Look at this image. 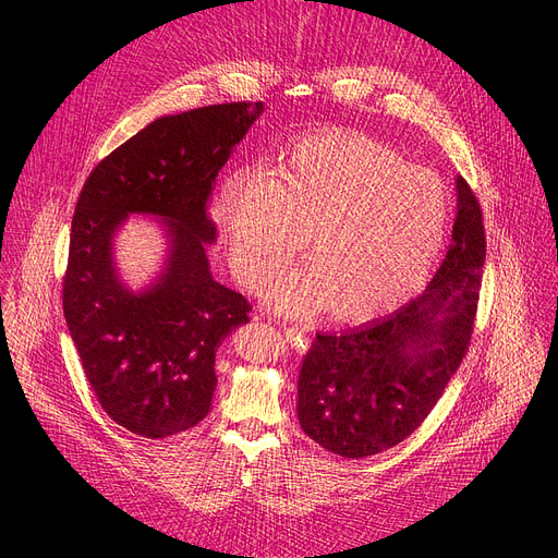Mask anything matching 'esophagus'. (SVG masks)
<instances>
[{
    "instance_id": "obj_1",
    "label": "esophagus",
    "mask_w": 558,
    "mask_h": 558,
    "mask_svg": "<svg viewBox=\"0 0 558 558\" xmlns=\"http://www.w3.org/2000/svg\"><path fill=\"white\" fill-rule=\"evenodd\" d=\"M284 337H287L289 343H294L301 350V353H305L307 345H310L307 335H303L299 328H284Z\"/></svg>"
}]
</instances>
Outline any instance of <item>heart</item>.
<instances>
[{
    "label": "heart",
    "instance_id": "obj_1",
    "mask_svg": "<svg viewBox=\"0 0 558 558\" xmlns=\"http://www.w3.org/2000/svg\"><path fill=\"white\" fill-rule=\"evenodd\" d=\"M219 223L232 271L257 289L294 257L312 259L267 291L271 310L305 318L328 310L343 324L385 316L425 287L448 226L444 183L357 133L301 140L267 171L223 183Z\"/></svg>",
    "mask_w": 558,
    "mask_h": 558
}]
</instances>
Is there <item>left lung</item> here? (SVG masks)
I'll return each instance as SVG.
<instances>
[{
  "label": "left lung",
  "mask_w": 558,
  "mask_h": 558,
  "mask_svg": "<svg viewBox=\"0 0 558 558\" xmlns=\"http://www.w3.org/2000/svg\"><path fill=\"white\" fill-rule=\"evenodd\" d=\"M446 259L423 294L366 326L316 335L299 375L303 432L332 454L364 459L412 434L471 343L486 240L480 203L457 175Z\"/></svg>",
  "instance_id": "8db88e82"
}]
</instances>
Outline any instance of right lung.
Returning <instances> with one entry per match:
<instances>
[{
    "mask_svg": "<svg viewBox=\"0 0 558 558\" xmlns=\"http://www.w3.org/2000/svg\"><path fill=\"white\" fill-rule=\"evenodd\" d=\"M264 104L167 114L104 158L72 219L63 312L83 373L106 414L133 434L165 438L201 423L217 387V348L248 324V301L213 278V187ZM166 234L159 276L142 290L116 269L113 240L129 216Z\"/></svg>",
    "mask_w": 558,
    "mask_h": 558,
    "instance_id": "right-lung-1",
    "label": "right lung"
}]
</instances>
